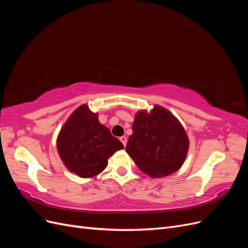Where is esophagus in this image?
<instances>
[{
    "mask_svg": "<svg viewBox=\"0 0 248 248\" xmlns=\"http://www.w3.org/2000/svg\"><path fill=\"white\" fill-rule=\"evenodd\" d=\"M120 140H121V142H122V144L124 145V147L126 146V144H127V138L126 137H121V138H120Z\"/></svg>",
    "mask_w": 248,
    "mask_h": 248,
    "instance_id": "1",
    "label": "esophagus"
}]
</instances>
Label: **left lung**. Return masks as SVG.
<instances>
[{"mask_svg": "<svg viewBox=\"0 0 248 248\" xmlns=\"http://www.w3.org/2000/svg\"><path fill=\"white\" fill-rule=\"evenodd\" d=\"M126 152L139 169L152 178L177 171L186 159L189 140L179 120L170 110L154 106L134 117Z\"/></svg>", "mask_w": 248, "mask_h": 248, "instance_id": "8db88e82", "label": "left lung"}]
</instances>
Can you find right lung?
Here are the masks:
<instances>
[{
	"instance_id": "1",
	"label": "right lung",
	"mask_w": 248,
	"mask_h": 248,
	"mask_svg": "<svg viewBox=\"0 0 248 248\" xmlns=\"http://www.w3.org/2000/svg\"><path fill=\"white\" fill-rule=\"evenodd\" d=\"M123 148L87 104L72 112L57 139L58 153L65 167L80 178L100 174L109 157Z\"/></svg>"
}]
</instances>
